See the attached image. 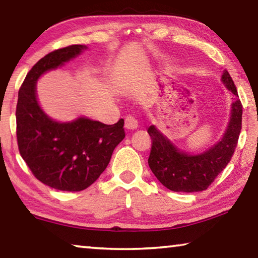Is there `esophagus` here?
<instances>
[{"mask_svg":"<svg viewBox=\"0 0 258 258\" xmlns=\"http://www.w3.org/2000/svg\"><path fill=\"white\" fill-rule=\"evenodd\" d=\"M125 128L128 130V131H133V130H137L138 128V121L137 119L134 118V117H126L125 118Z\"/></svg>","mask_w":258,"mask_h":258,"instance_id":"esophagus-1","label":"esophagus"}]
</instances>
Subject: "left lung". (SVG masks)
Returning a JSON list of instances; mask_svg holds the SVG:
<instances>
[{"label":"left lung","instance_id":"1","mask_svg":"<svg viewBox=\"0 0 258 258\" xmlns=\"http://www.w3.org/2000/svg\"><path fill=\"white\" fill-rule=\"evenodd\" d=\"M221 81L238 98L234 83L228 71H223ZM242 106L239 99L231 104L230 118L223 137L199 154L181 150L151 125L148 133L152 139L149 167L161 184L175 192H198L206 190L229 164L241 131Z\"/></svg>","mask_w":258,"mask_h":258}]
</instances>
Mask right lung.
<instances>
[{
    "instance_id": "right-lung-1",
    "label": "right lung",
    "mask_w": 258,
    "mask_h": 258,
    "mask_svg": "<svg viewBox=\"0 0 258 258\" xmlns=\"http://www.w3.org/2000/svg\"><path fill=\"white\" fill-rule=\"evenodd\" d=\"M86 45L55 50L30 69L18 93L16 118L20 155L35 177L61 191H82L107 168L115 148L125 138L124 120L106 125L81 116L59 121L43 110L36 84L42 75L62 67Z\"/></svg>"
}]
</instances>
